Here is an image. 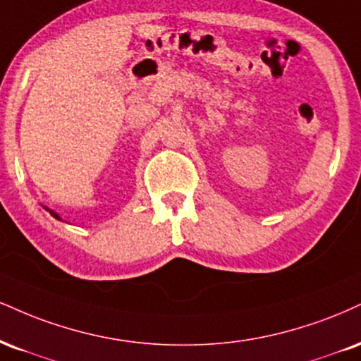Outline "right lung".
<instances>
[{"label": "right lung", "instance_id": "add662e5", "mask_svg": "<svg viewBox=\"0 0 361 361\" xmlns=\"http://www.w3.org/2000/svg\"><path fill=\"white\" fill-rule=\"evenodd\" d=\"M50 214H51V215H54V216H55V219H59V220H60V216H59V215H56V214H55V212H51V210H50Z\"/></svg>", "mask_w": 361, "mask_h": 361}]
</instances>
